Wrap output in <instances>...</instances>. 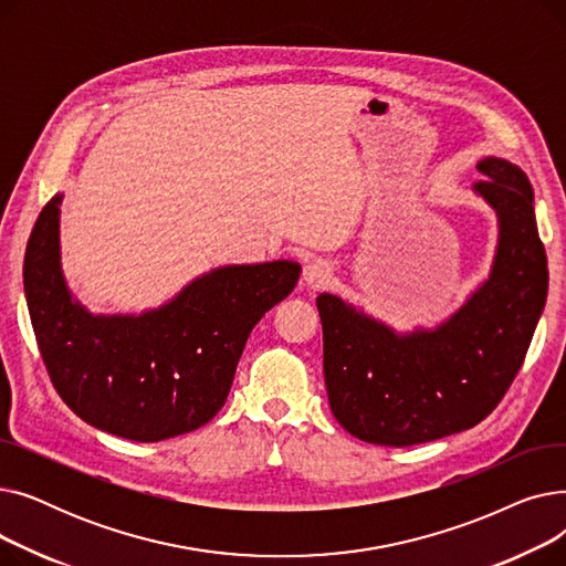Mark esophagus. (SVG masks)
Wrapping results in <instances>:
<instances>
[{"instance_id": "1", "label": "esophagus", "mask_w": 566, "mask_h": 566, "mask_svg": "<svg viewBox=\"0 0 566 566\" xmlns=\"http://www.w3.org/2000/svg\"><path fill=\"white\" fill-rule=\"evenodd\" d=\"M331 275H333V268L328 261H323V259H312L303 268V282L307 286H321L331 280Z\"/></svg>"}]
</instances>
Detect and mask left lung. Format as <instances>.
<instances>
[{
    "label": "left lung",
    "instance_id": "obj_1",
    "mask_svg": "<svg viewBox=\"0 0 566 566\" xmlns=\"http://www.w3.org/2000/svg\"><path fill=\"white\" fill-rule=\"evenodd\" d=\"M474 192L497 213L489 280L433 331L397 335L346 305L316 298L323 376L337 422L355 438L408 448L480 424L516 378L548 295L546 250L523 169L478 163Z\"/></svg>",
    "mask_w": 566,
    "mask_h": 566
}]
</instances>
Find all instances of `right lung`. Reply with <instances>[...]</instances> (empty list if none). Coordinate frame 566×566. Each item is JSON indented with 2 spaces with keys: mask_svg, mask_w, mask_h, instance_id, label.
Returning a JSON list of instances; mask_svg holds the SVG:
<instances>
[{
  "mask_svg": "<svg viewBox=\"0 0 566 566\" xmlns=\"http://www.w3.org/2000/svg\"><path fill=\"white\" fill-rule=\"evenodd\" d=\"M59 203L41 211L24 254V293L41 358L66 406L101 431L158 442L213 420L254 325L293 291L301 265H224L139 316L88 314L59 263Z\"/></svg>",
  "mask_w": 566,
  "mask_h": 566,
  "instance_id": "right-lung-1",
  "label": "right lung"
}]
</instances>
